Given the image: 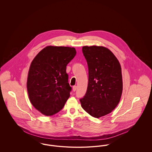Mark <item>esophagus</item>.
Masks as SVG:
<instances>
[{
	"instance_id": "obj_1",
	"label": "esophagus",
	"mask_w": 152,
	"mask_h": 152,
	"mask_svg": "<svg viewBox=\"0 0 152 152\" xmlns=\"http://www.w3.org/2000/svg\"><path fill=\"white\" fill-rule=\"evenodd\" d=\"M76 89H77V86H74L73 87V91L74 92H75V91H76Z\"/></svg>"
}]
</instances>
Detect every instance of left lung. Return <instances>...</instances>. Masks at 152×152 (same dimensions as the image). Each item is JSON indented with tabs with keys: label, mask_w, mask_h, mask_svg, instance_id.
<instances>
[{
	"label": "left lung",
	"mask_w": 152,
	"mask_h": 152,
	"mask_svg": "<svg viewBox=\"0 0 152 152\" xmlns=\"http://www.w3.org/2000/svg\"><path fill=\"white\" fill-rule=\"evenodd\" d=\"M88 66V84L80 99L88 114L99 118L110 113L120 100L123 92L121 68L114 54L100 46L82 48Z\"/></svg>",
	"instance_id": "obj_1"
}]
</instances>
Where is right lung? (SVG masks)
<instances>
[{"label": "right lung", "mask_w": 152, "mask_h": 152, "mask_svg": "<svg viewBox=\"0 0 152 152\" xmlns=\"http://www.w3.org/2000/svg\"><path fill=\"white\" fill-rule=\"evenodd\" d=\"M76 54L75 48L48 46L32 60L27 87L29 100L45 116H52L64 107L72 88L66 66Z\"/></svg>", "instance_id": "right-lung-1"}]
</instances>
